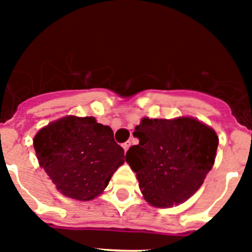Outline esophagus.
<instances>
[{
	"mask_svg": "<svg viewBox=\"0 0 252 252\" xmlns=\"http://www.w3.org/2000/svg\"><path fill=\"white\" fill-rule=\"evenodd\" d=\"M130 145H131L130 141H126V142H125V144H122V148H124L125 151H127L128 148H130Z\"/></svg>",
	"mask_w": 252,
	"mask_h": 252,
	"instance_id": "34e87169",
	"label": "esophagus"
}]
</instances>
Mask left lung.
Listing matches in <instances>:
<instances>
[{
    "instance_id": "obj_1",
    "label": "left lung",
    "mask_w": 252,
    "mask_h": 252,
    "mask_svg": "<svg viewBox=\"0 0 252 252\" xmlns=\"http://www.w3.org/2000/svg\"><path fill=\"white\" fill-rule=\"evenodd\" d=\"M133 136L139 145L128 149L126 161L136 173L145 201L158 208L192 197L215 164L217 133L193 117H144Z\"/></svg>"
}]
</instances>
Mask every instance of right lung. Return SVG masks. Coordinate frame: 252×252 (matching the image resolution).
I'll return each instance as SVG.
<instances>
[{
  "label": "right lung",
  "mask_w": 252,
  "mask_h": 252,
  "mask_svg": "<svg viewBox=\"0 0 252 252\" xmlns=\"http://www.w3.org/2000/svg\"><path fill=\"white\" fill-rule=\"evenodd\" d=\"M34 149L58 190L77 201L98 197L125 162L112 128L94 117L65 116L50 122L35 135Z\"/></svg>",
  "instance_id": "obj_1"
}]
</instances>
